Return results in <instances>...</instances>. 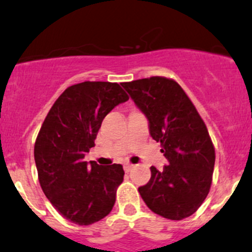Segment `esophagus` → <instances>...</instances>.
<instances>
[{"label":"esophagus","mask_w":252,"mask_h":252,"mask_svg":"<svg viewBox=\"0 0 252 252\" xmlns=\"http://www.w3.org/2000/svg\"><path fill=\"white\" fill-rule=\"evenodd\" d=\"M133 166L134 165H131V163H126V165H124V171H126V172H129V171L133 168Z\"/></svg>","instance_id":"esophagus-1"}]
</instances>
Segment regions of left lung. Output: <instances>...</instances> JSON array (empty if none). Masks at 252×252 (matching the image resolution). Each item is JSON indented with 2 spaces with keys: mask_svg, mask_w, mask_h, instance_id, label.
Masks as SVG:
<instances>
[{
  "mask_svg": "<svg viewBox=\"0 0 252 252\" xmlns=\"http://www.w3.org/2000/svg\"><path fill=\"white\" fill-rule=\"evenodd\" d=\"M122 86L146 116L150 135L168 160L162 171L151 166L150 181L139 187L141 198L166 219L192 216L208 196L216 162L203 119L175 80L153 76Z\"/></svg>",
  "mask_w": 252,
  "mask_h": 252,
  "instance_id": "left-lung-1",
  "label": "left lung"
}]
</instances>
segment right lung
<instances>
[{"label": "right lung", "instance_id": "add662e5", "mask_svg": "<svg viewBox=\"0 0 252 252\" xmlns=\"http://www.w3.org/2000/svg\"><path fill=\"white\" fill-rule=\"evenodd\" d=\"M129 96L117 82L85 81L67 87L44 119L34 145L46 198L67 220L90 225L111 213L123 166L85 161L104 117Z\"/></svg>", "mask_w": 252, "mask_h": 252}]
</instances>
